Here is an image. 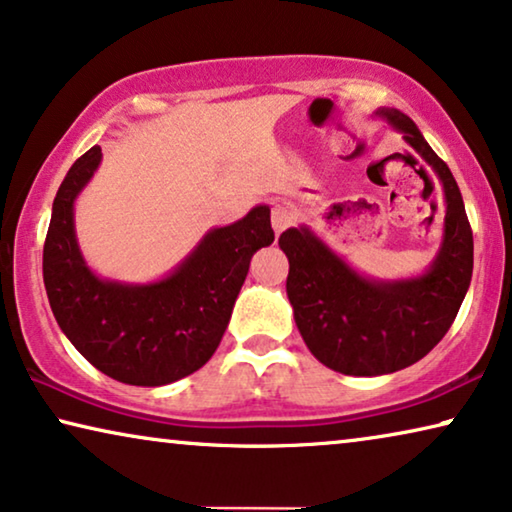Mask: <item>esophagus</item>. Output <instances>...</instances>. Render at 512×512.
Segmentation results:
<instances>
[{
  "label": "esophagus",
  "instance_id": "1",
  "mask_svg": "<svg viewBox=\"0 0 512 512\" xmlns=\"http://www.w3.org/2000/svg\"><path fill=\"white\" fill-rule=\"evenodd\" d=\"M296 209L292 207V204H276V207L271 209V225L273 230H276V234H280L282 230H287V227H292L296 223Z\"/></svg>",
  "mask_w": 512,
  "mask_h": 512
}]
</instances>
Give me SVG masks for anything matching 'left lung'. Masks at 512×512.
Listing matches in <instances>:
<instances>
[{
  "mask_svg": "<svg viewBox=\"0 0 512 512\" xmlns=\"http://www.w3.org/2000/svg\"><path fill=\"white\" fill-rule=\"evenodd\" d=\"M377 114L402 133L444 186V239L430 269L418 278L370 280L308 227H289L278 239L289 259L287 296L305 345L326 368L354 377L388 375L432 352L455 322L474 271V234L448 165L407 114Z\"/></svg>",
  "mask_w": 512,
  "mask_h": 512,
  "instance_id": "left-lung-1",
  "label": "left lung"
}]
</instances>
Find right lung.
<instances>
[{"mask_svg":"<svg viewBox=\"0 0 512 512\" xmlns=\"http://www.w3.org/2000/svg\"><path fill=\"white\" fill-rule=\"evenodd\" d=\"M75 160L57 190L43 246V282L59 329L87 361L121 384L165 386L209 361L230 324L250 259L271 246V211L259 204L216 227L170 276L149 285L103 280L82 259L73 204L101 163Z\"/></svg>","mask_w":512,"mask_h":512,"instance_id":"add662e5","label":"right lung"}]
</instances>
